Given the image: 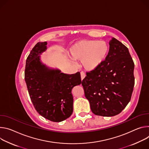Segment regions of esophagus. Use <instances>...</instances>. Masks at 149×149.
<instances>
[{"mask_svg": "<svg viewBox=\"0 0 149 149\" xmlns=\"http://www.w3.org/2000/svg\"><path fill=\"white\" fill-rule=\"evenodd\" d=\"M80 76H81V80H84V78L86 77L85 73L84 72H81L80 73Z\"/></svg>", "mask_w": 149, "mask_h": 149, "instance_id": "1", "label": "esophagus"}]
</instances>
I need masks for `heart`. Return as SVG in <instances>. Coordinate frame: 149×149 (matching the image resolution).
Returning <instances> with one entry per match:
<instances>
[{
	"label": "heart",
	"mask_w": 149,
	"mask_h": 149,
	"mask_svg": "<svg viewBox=\"0 0 149 149\" xmlns=\"http://www.w3.org/2000/svg\"><path fill=\"white\" fill-rule=\"evenodd\" d=\"M108 52V46L106 42L95 40L78 41L71 47L69 51L72 58L82 61L84 68L88 71L94 70L101 65Z\"/></svg>",
	"instance_id": "heart-1"
}]
</instances>
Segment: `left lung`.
<instances>
[{
	"instance_id": "obj_1",
	"label": "left lung",
	"mask_w": 149,
	"mask_h": 149,
	"mask_svg": "<svg viewBox=\"0 0 149 149\" xmlns=\"http://www.w3.org/2000/svg\"><path fill=\"white\" fill-rule=\"evenodd\" d=\"M105 61L87 72L81 85L92 112L103 117L120 113L130 101L134 86V64L128 49L112 38Z\"/></svg>"
}]
</instances>
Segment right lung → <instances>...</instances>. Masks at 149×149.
Returning a JSON list of instances; mask_svg holds the SVG:
<instances>
[{
    "mask_svg": "<svg viewBox=\"0 0 149 149\" xmlns=\"http://www.w3.org/2000/svg\"><path fill=\"white\" fill-rule=\"evenodd\" d=\"M47 45V42H38L31 51L26 60L25 80L39 114L49 121L61 122L73 112L72 90L81 84L80 74H64L43 63L40 56L46 52Z\"/></svg>",
    "mask_w": 149,
    "mask_h": 149,
    "instance_id": "1",
    "label": "right lung"
}]
</instances>
